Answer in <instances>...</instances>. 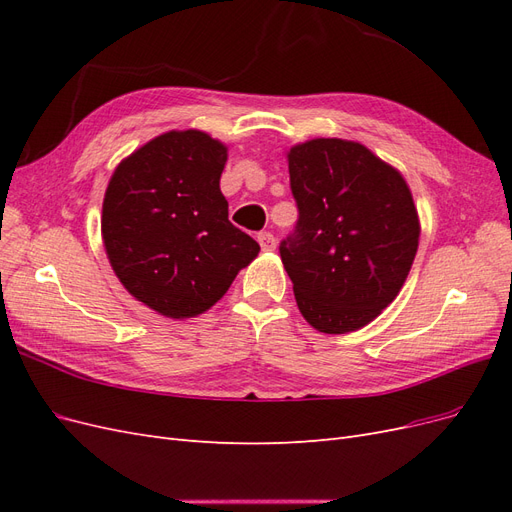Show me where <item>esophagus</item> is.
<instances>
[{
	"label": "esophagus",
	"instance_id": "1",
	"mask_svg": "<svg viewBox=\"0 0 512 512\" xmlns=\"http://www.w3.org/2000/svg\"><path fill=\"white\" fill-rule=\"evenodd\" d=\"M258 243L262 247V252H273L277 243H275V237L271 235V232H260L258 235Z\"/></svg>",
	"mask_w": 512,
	"mask_h": 512
}]
</instances>
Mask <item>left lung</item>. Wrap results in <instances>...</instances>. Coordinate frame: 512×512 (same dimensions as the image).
I'll return each mask as SVG.
<instances>
[{"mask_svg":"<svg viewBox=\"0 0 512 512\" xmlns=\"http://www.w3.org/2000/svg\"><path fill=\"white\" fill-rule=\"evenodd\" d=\"M286 158L299 222L280 254L299 312L320 333L363 329L395 301L418 250L408 183L346 138H312Z\"/></svg>","mask_w":512,"mask_h":512,"instance_id":"obj_1","label":"left lung"}]
</instances>
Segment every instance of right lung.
Wrapping results in <instances>:
<instances>
[{"mask_svg": "<svg viewBox=\"0 0 512 512\" xmlns=\"http://www.w3.org/2000/svg\"><path fill=\"white\" fill-rule=\"evenodd\" d=\"M228 145L203 130H170L123 158L102 203L115 275L164 318L205 314L260 245L228 222L220 177Z\"/></svg>", "mask_w": 512, "mask_h": 512, "instance_id": "right-lung-1", "label": "right lung"}]
</instances>
